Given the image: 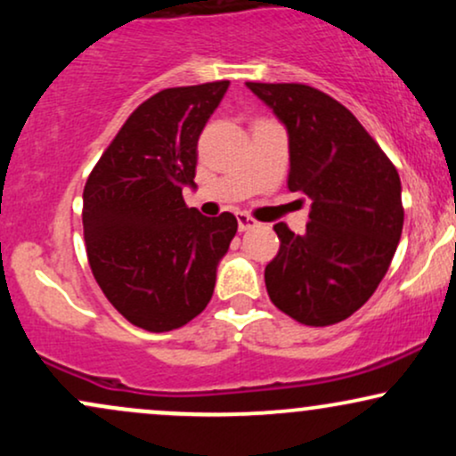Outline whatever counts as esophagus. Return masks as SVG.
Here are the masks:
<instances>
[{
  "label": "esophagus",
  "mask_w": 456,
  "mask_h": 456,
  "mask_svg": "<svg viewBox=\"0 0 456 456\" xmlns=\"http://www.w3.org/2000/svg\"><path fill=\"white\" fill-rule=\"evenodd\" d=\"M257 221H255L253 216H248V214H244V212H240L238 214V229L240 232H248V229H255L257 227Z\"/></svg>",
  "instance_id": "1"
}]
</instances>
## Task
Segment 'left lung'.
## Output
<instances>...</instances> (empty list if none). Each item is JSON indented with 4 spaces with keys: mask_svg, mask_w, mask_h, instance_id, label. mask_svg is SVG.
Here are the masks:
<instances>
[{
    "mask_svg": "<svg viewBox=\"0 0 456 456\" xmlns=\"http://www.w3.org/2000/svg\"><path fill=\"white\" fill-rule=\"evenodd\" d=\"M289 134L291 192L311 199L306 232L274 224L265 289L305 326H332L373 296L403 232L399 171L355 115L305 83H246Z\"/></svg>",
    "mask_w": 456,
    "mask_h": 456,
    "instance_id": "left-lung-1",
    "label": "left lung"
}]
</instances>
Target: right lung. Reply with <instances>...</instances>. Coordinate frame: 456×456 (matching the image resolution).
I'll list each match as a JSON object with an SVG mask.
<instances>
[{
    "instance_id": "obj_1",
    "label": "right lung",
    "mask_w": 456,
    "mask_h": 456,
    "mask_svg": "<svg viewBox=\"0 0 456 456\" xmlns=\"http://www.w3.org/2000/svg\"><path fill=\"white\" fill-rule=\"evenodd\" d=\"M227 87H169L141 102L83 188L94 279L119 315L148 332L182 328L208 306L238 232L232 212L203 216L182 197L195 186L199 134Z\"/></svg>"
}]
</instances>
